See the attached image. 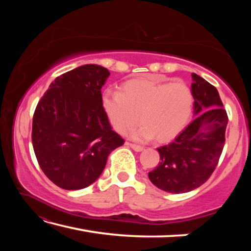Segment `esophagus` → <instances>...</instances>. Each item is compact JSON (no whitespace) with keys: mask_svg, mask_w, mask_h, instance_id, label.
Segmentation results:
<instances>
[{"mask_svg":"<svg viewBox=\"0 0 251 251\" xmlns=\"http://www.w3.org/2000/svg\"><path fill=\"white\" fill-rule=\"evenodd\" d=\"M127 146H129L130 148H133L135 151H144V147L143 146H139V145H136V144H131V143H126Z\"/></svg>","mask_w":251,"mask_h":251,"instance_id":"34e87169","label":"esophagus"}]
</instances>
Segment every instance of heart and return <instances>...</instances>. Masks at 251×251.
<instances>
[{
	"mask_svg": "<svg viewBox=\"0 0 251 251\" xmlns=\"http://www.w3.org/2000/svg\"><path fill=\"white\" fill-rule=\"evenodd\" d=\"M101 104L114 128L124 134L141 120L130 136L137 141H172L188 124L194 95L181 80L169 83L163 77L129 80L121 92L106 91Z\"/></svg>",
	"mask_w": 251,
	"mask_h": 251,
	"instance_id": "1",
	"label": "heart"
}]
</instances>
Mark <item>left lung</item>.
Wrapping results in <instances>:
<instances>
[{"mask_svg": "<svg viewBox=\"0 0 251 251\" xmlns=\"http://www.w3.org/2000/svg\"><path fill=\"white\" fill-rule=\"evenodd\" d=\"M195 120L168 144L157 148L160 161L148 173L151 181L172 194L201 186L217 166L225 145L228 116L217 88L193 73Z\"/></svg>", "mask_w": 251, "mask_h": 251, "instance_id": "left-lung-1", "label": "left lung"}]
</instances>
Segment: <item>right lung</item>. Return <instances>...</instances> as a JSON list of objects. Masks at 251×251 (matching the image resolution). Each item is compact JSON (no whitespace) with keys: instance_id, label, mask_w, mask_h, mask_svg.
Wrapping results in <instances>:
<instances>
[{"instance_id":"1","label":"right lung","mask_w":251,"mask_h":251,"mask_svg":"<svg viewBox=\"0 0 251 251\" xmlns=\"http://www.w3.org/2000/svg\"><path fill=\"white\" fill-rule=\"evenodd\" d=\"M103 66L83 65L50 83L33 116L32 143L42 171L55 185L77 190L103 173L108 155L124 144L112 129L100 88Z\"/></svg>"}]
</instances>
